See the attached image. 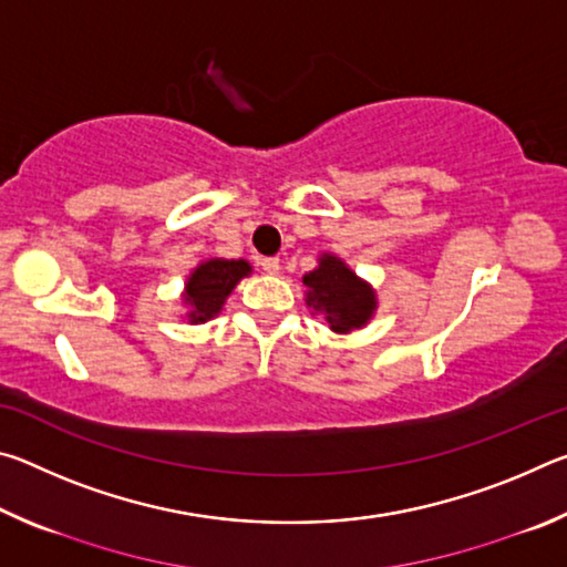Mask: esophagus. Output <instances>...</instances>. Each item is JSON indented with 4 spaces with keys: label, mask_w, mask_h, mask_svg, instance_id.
<instances>
[{
    "label": "esophagus",
    "mask_w": 567,
    "mask_h": 567,
    "mask_svg": "<svg viewBox=\"0 0 567 567\" xmlns=\"http://www.w3.org/2000/svg\"><path fill=\"white\" fill-rule=\"evenodd\" d=\"M260 267L267 275H277V272H280V260H277V257H262Z\"/></svg>",
    "instance_id": "esophagus-1"
}]
</instances>
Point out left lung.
Wrapping results in <instances>:
<instances>
[{
  "mask_svg": "<svg viewBox=\"0 0 567 567\" xmlns=\"http://www.w3.org/2000/svg\"><path fill=\"white\" fill-rule=\"evenodd\" d=\"M302 282L307 285V305L324 315L334 332L358 330L372 318L375 292L338 257L322 255L318 270L305 275Z\"/></svg>",
  "mask_w": 567,
  "mask_h": 567,
  "instance_id": "obj_1",
  "label": "left lung"
}]
</instances>
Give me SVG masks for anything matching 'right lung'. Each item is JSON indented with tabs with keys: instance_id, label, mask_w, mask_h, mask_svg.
<instances>
[{
	"instance_id": "add662e5",
	"label": "right lung",
	"mask_w": 567,
	"mask_h": 567,
	"mask_svg": "<svg viewBox=\"0 0 567 567\" xmlns=\"http://www.w3.org/2000/svg\"><path fill=\"white\" fill-rule=\"evenodd\" d=\"M249 272L245 260H209L197 267L187 280L185 302L192 307L189 320L205 322L223 310L227 295Z\"/></svg>"
}]
</instances>
